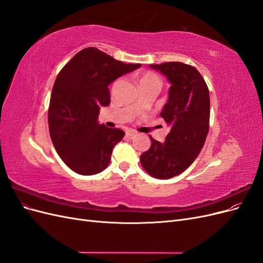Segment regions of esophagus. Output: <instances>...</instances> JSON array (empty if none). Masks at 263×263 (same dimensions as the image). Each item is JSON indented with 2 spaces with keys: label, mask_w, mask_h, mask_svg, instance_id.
<instances>
[{
  "label": "esophagus",
  "mask_w": 263,
  "mask_h": 263,
  "mask_svg": "<svg viewBox=\"0 0 263 263\" xmlns=\"http://www.w3.org/2000/svg\"><path fill=\"white\" fill-rule=\"evenodd\" d=\"M136 135H137V133H135L133 130H127L126 132V137H128V138H134L135 136H136Z\"/></svg>",
  "instance_id": "obj_1"
}]
</instances>
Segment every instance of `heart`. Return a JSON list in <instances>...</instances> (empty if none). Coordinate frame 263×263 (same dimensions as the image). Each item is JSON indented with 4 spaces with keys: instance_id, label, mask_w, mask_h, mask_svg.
<instances>
[{
    "instance_id": "heart-1",
    "label": "heart",
    "mask_w": 263,
    "mask_h": 263,
    "mask_svg": "<svg viewBox=\"0 0 263 263\" xmlns=\"http://www.w3.org/2000/svg\"><path fill=\"white\" fill-rule=\"evenodd\" d=\"M150 82L157 83V84L160 85V80H159V78H158L156 74L150 73V72H148V73L142 76V77L140 78V80H139V84H142V83H150Z\"/></svg>"
}]
</instances>
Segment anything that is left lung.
Here are the masks:
<instances>
[{
	"instance_id": "left-lung-1",
	"label": "left lung",
	"mask_w": 263,
	"mask_h": 263,
	"mask_svg": "<svg viewBox=\"0 0 263 263\" xmlns=\"http://www.w3.org/2000/svg\"><path fill=\"white\" fill-rule=\"evenodd\" d=\"M166 77L171 86L160 116L170 126L163 144L150 136L151 146L140 162L151 177L170 179L194 162L210 128V92L201 73L182 62L150 65Z\"/></svg>"
}]
</instances>
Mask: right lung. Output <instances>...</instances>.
<instances>
[{"label":"right lung","instance_id":"right-lung-1","mask_svg":"<svg viewBox=\"0 0 263 263\" xmlns=\"http://www.w3.org/2000/svg\"><path fill=\"white\" fill-rule=\"evenodd\" d=\"M140 67L89 47L61 69L52 87L48 124L52 144L71 170L92 176L106 169L125 133L99 124L100 108L110 103L108 85Z\"/></svg>","mask_w":263,"mask_h":263}]
</instances>
